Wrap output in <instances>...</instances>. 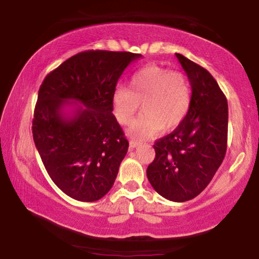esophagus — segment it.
Wrapping results in <instances>:
<instances>
[{"instance_id":"34e87169","label":"esophagus","mask_w":259,"mask_h":259,"mask_svg":"<svg viewBox=\"0 0 259 259\" xmlns=\"http://www.w3.org/2000/svg\"><path fill=\"white\" fill-rule=\"evenodd\" d=\"M138 144H140V142L136 141V140H134V138H131V140H130V147L131 148H136Z\"/></svg>"}]
</instances>
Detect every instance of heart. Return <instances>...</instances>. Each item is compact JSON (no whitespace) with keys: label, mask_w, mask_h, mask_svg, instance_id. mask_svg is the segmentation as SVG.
Here are the masks:
<instances>
[{"label":"heart","mask_w":259,"mask_h":259,"mask_svg":"<svg viewBox=\"0 0 259 259\" xmlns=\"http://www.w3.org/2000/svg\"><path fill=\"white\" fill-rule=\"evenodd\" d=\"M140 103L143 114L133 123L129 133L138 140H147L163 129H175L184 121L190 109V88L180 72L148 65L131 76L129 89L116 87L112 95L116 119L129 124Z\"/></svg>","instance_id":"1"}]
</instances>
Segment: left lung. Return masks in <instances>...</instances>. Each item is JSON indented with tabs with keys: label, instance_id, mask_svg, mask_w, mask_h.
Instances as JSON below:
<instances>
[{
	"label": "left lung",
	"instance_id": "1",
	"mask_svg": "<svg viewBox=\"0 0 259 259\" xmlns=\"http://www.w3.org/2000/svg\"><path fill=\"white\" fill-rule=\"evenodd\" d=\"M191 85L190 109L172 133L156 141L147 176L162 197L195 198L223 162L228 143V101L209 71L176 54Z\"/></svg>",
	"mask_w": 259,
	"mask_h": 259
}]
</instances>
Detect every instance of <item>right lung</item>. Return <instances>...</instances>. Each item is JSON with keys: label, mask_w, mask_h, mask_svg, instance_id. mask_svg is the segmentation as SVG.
<instances>
[{"label": "right lung", "mask_w": 259, "mask_h": 259, "mask_svg": "<svg viewBox=\"0 0 259 259\" xmlns=\"http://www.w3.org/2000/svg\"><path fill=\"white\" fill-rule=\"evenodd\" d=\"M141 57L79 53L39 87L32 119L36 149L54 183L76 201H98L115 183L129 142L112 115V95L124 69Z\"/></svg>", "instance_id": "obj_1"}]
</instances>
